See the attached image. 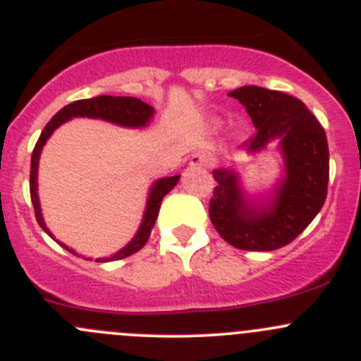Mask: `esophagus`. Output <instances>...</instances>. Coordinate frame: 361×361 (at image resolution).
<instances>
[{
  "label": "esophagus",
  "mask_w": 361,
  "mask_h": 361,
  "mask_svg": "<svg viewBox=\"0 0 361 361\" xmlns=\"http://www.w3.org/2000/svg\"><path fill=\"white\" fill-rule=\"evenodd\" d=\"M211 164H213V159L206 152H197L190 157V166L194 167H211Z\"/></svg>",
  "instance_id": "esophagus-1"
}]
</instances>
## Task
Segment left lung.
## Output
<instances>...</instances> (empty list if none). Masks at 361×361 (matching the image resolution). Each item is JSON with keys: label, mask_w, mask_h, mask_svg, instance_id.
Wrapping results in <instances>:
<instances>
[{"label": "left lung", "mask_w": 361, "mask_h": 361, "mask_svg": "<svg viewBox=\"0 0 361 361\" xmlns=\"http://www.w3.org/2000/svg\"><path fill=\"white\" fill-rule=\"evenodd\" d=\"M228 96L246 108L257 129L245 150L255 154L279 140L286 176L271 201L257 207L246 201L235 171L214 169L218 185L209 201V218L234 248H283L304 232L325 204L330 174L325 129L300 99L279 90L246 85Z\"/></svg>", "instance_id": "1"}]
</instances>
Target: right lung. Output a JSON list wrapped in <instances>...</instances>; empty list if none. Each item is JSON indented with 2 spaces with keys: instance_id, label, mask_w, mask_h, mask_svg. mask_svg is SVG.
Listing matches in <instances>:
<instances>
[{
  "instance_id": "obj_1",
  "label": "right lung",
  "mask_w": 361,
  "mask_h": 361,
  "mask_svg": "<svg viewBox=\"0 0 361 361\" xmlns=\"http://www.w3.org/2000/svg\"><path fill=\"white\" fill-rule=\"evenodd\" d=\"M73 116L101 118L123 127H145L148 122H150L152 116H154V108H152L150 104L143 103L141 99H137V97L97 96V97H92V99H80V101H75V103L68 104V106H64L63 110L57 111L56 115L52 116V120L47 123L42 136H39L38 141H36L35 150H32V155H31L29 192H31V202H32V207H35L36 221H38L39 227H42L50 238H54V235L50 234L45 221H43L42 207H39V201H38V183H36V178H38V160H39V154H42L43 145L47 143V140H49L50 136H52L54 130H56L61 123L71 120ZM178 180H180V174H176V176H169V178H160V180L155 181L150 188V194H148L147 209H145L143 221H141L140 231H137V234L134 235L133 241H130L126 248H122L120 251H116L115 255H111V257L96 258V262L122 260V258L130 257V255H134L136 251L143 248V246L147 245L148 238H150V232L152 228H154L155 220H157L159 216L160 202H162L164 195H167L171 190H173L174 185L178 183ZM61 246H64V248L71 251L73 255H76L75 251L69 250L66 245H61ZM87 260H90V258H87Z\"/></svg>"
}]
</instances>
